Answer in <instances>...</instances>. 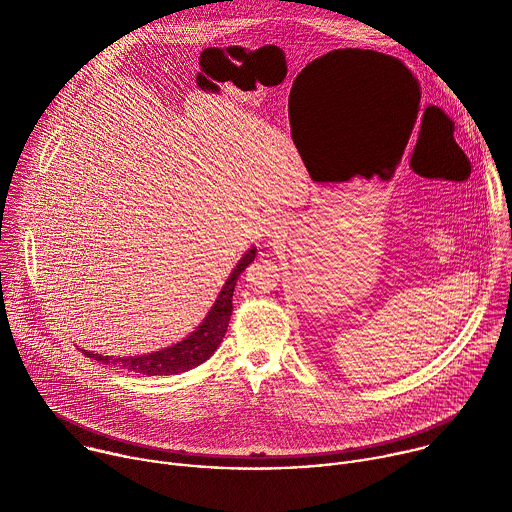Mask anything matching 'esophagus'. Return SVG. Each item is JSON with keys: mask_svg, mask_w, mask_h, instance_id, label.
<instances>
[{"mask_svg": "<svg viewBox=\"0 0 512 512\" xmlns=\"http://www.w3.org/2000/svg\"><path fill=\"white\" fill-rule=\"evenodd\" d=\"M273 229H279V227H273Z\"/></svg>", "mask_w": 512, "mask_h": 512, "instance_id": "obj_1", "label": "esophagus"}]
</instances>
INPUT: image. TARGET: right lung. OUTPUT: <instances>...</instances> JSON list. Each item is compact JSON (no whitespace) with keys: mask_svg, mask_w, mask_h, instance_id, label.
Returning a JSON list of instances; mask_svg holds the SVG:
<instances>
[{"mask_svg":"<svg viewBox=\"0 0 512 512\" xmlns=\"http://www.w3.org/2000/svg\"><path fill=\"white\" fill-rule=\"evenodd\" d=\"M255 253H257V247H251L243 255V259L237 263V267L225 281L221 294H218L214 306L210 308V312L206 314L202 324L190 336H186L182 342L162 348V350H156V352H150V354H141V356L113 358V356H103V354H95V352H87V350H83V352L89 358H95L99 362L115 364V367H119L123 371L148 375V377L178 375V373H186V371L198 367V364H202L206 358H210L214 354V350L218 348V344L223 342L231 314H233V291H235L237 279L245 271V267L255 259Z\"/></svg>","mask_w":512,"mask_h":512,"instance_id":"1","label":"right lung"}]
</instances>
